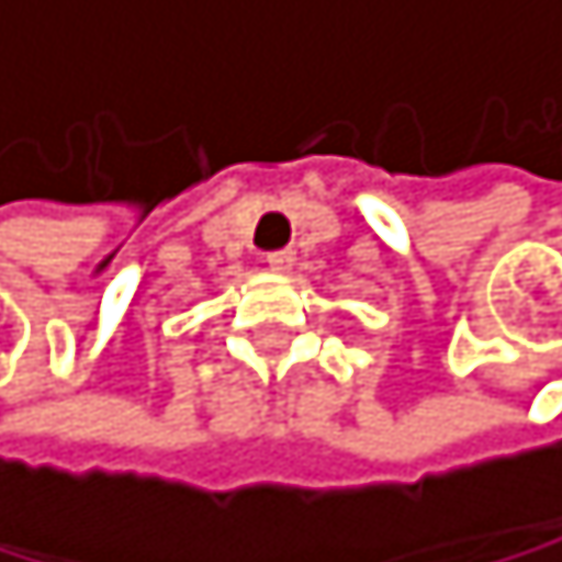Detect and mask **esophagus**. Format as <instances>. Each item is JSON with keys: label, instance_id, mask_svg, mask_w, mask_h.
Segmentation results:
<instances>
[{"label": "esophagus", "instance_id": "34e87169", "mask_svg": "<svg viewBox=\"0 0 562 562\" xmlns=\"http://www.w3.org/2000/svg\"><path fill=\"white\" fill-rule=\"evenodd\" d=\"M293 265H297V255H293V251H272L269 255V269L272 272H290Z\"/></svg>", "mask_w": 562, "mask_h": 562}]
</instances>
